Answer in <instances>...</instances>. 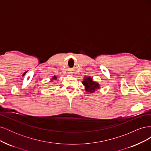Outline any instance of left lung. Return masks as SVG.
Instances as JSON below:
<instances>
[{
	"instance_id": "8db88e82",
	"label": "left lung",
	"mask_w": 151,
	"mask_h": 151,
	"mask_svg": "<svg viewBox=\"0 0 151 151\" xmlns=\"http://www.w3.org/2000/svg\"><path fill=\"white\" fill-rule=\"evenodd\" d=\"M83 84L84 86L85 91L88 93H94L98 89H100V85L97 82L93 80L92 77L87 76L84 77Z\"/></svg>"
}]
</instances>
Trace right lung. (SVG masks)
Returning a JSON list of instances; mask_svg holds the SVG:
<instances>
[{"label":"right lung","mask_w":151,"mask_h":151,"mask_svg":"<svg viewBox=\"0 0 151 151\" xmlns=\"http://www.w3.org/2000/svg\"><path fill=\"white\" fill-rule=\"evenodd\" d=\"M57 77L56 76H54L53 77H52L51 78V81H53V80H57Z\"/></svg>","instance_id":"obj_1"}]
</instances>
